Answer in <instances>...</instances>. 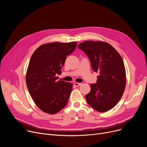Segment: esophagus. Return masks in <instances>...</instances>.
Returning <instances> with one entry per match:
<instances>
[{
	"label": "esophagus",
	"instance_id": "esophagus-1",
	"mask_svg": "<svg viewBox=\"0 0 147 147\" xmlns=\"http://www.w3.org/2000/svg\"><path fill=\"white\" fill-rule=\"evenodd\" d=\"M82 84V83H78V82H75L74 83V85L75 86H80Z\"/></svg>",
	"mask_w": 147,
	"mask_h": 147
}]
</instances>
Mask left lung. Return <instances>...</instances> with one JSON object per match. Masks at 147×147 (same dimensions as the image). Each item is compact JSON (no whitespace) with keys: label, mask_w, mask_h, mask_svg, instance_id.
<instances>
[{"label":"left lung","mask_w":147,"mask_h":147,"mask_svg":"<svg viewBox=\"0 0 147 147\" xmlns=\"http://www.w3.org/2000/svg\"><path fill=\"white\" fill-rule=\"evenodd\" d=\"M78 48L86 54L92 69L98 72L96 83L86 95L88 104L99 112L111 110L120 101L126 86L124 63L113 46L103 42L84 41Z\"/></svg>","instance_id":"left-lung-1"}]
</instances>
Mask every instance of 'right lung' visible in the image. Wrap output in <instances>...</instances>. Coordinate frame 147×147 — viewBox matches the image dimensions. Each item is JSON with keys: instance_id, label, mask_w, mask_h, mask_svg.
<instances>
[{"instance_id": "right-lung-1", "label": "right lung", "mask_w": 147, "mask_h": 147, "mask_svg": "<svg viewBox=\"0 0 147 147\" xmlns=\"http://www.w3.org/2000/svg\"><path fill=\"white\" fill-rule=\"evenodd\" d=\"M77 42H53L39 46L30 58L26 84L34 102L45 113L54 114L67 105L73 84L61 80L67 57L75 50Z\"/></svg>"}]
</instances>
